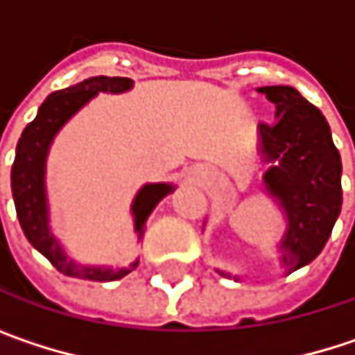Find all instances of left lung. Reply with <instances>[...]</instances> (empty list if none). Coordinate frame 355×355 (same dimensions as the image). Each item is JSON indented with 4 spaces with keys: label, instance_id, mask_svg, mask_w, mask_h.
Instances as JSON below:
<instances>
[{
    "label": "left lung",
    "instance_id": "obj_1",
    "mask_svg": "<svg viewBox=\"0 0 355 355\" xmlns=\"http://www.w3.org/2000/svg\"><path fill=\"white\" fill-rule=\"evenodd\" d=\"M275 105V123L259 125L265 191L282 207L288 228L279 263L288 273L309 265L327 245L341 211V156L319 108L292 86L257 88ZM220 275L230 277L220 271ZM239 282V277H234Z\"/></svg>",
    "mask_w": 355,
    "mask_h": 355
}]
</instances>
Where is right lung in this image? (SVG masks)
Wrapping results in <instances>:
<instances>
[{
    "instance_id": "right-lung-1",
    "label": "right lung",
    "mask_w": 355,
    "mask_h": 355,
    "mask_svg": "<svg viewBox=\"0 0 355 355\" xmlns=\"http://www.w3.org/2000/svg\"><path fill=\"white\" fill-rule=\"evenodd\" d=\"M131 86L133 82L129 78L96 76L76 86H69L65 90L53 92L40 105L35 121L26 125L22 137L18 139L16 160L12 166V195L16 203V214L28 243L38 252H42L53 263V267L63 275L92 279V282H114L131 273L139 263V259H135L129 267L110 269V267H94V265L88 267L76 263L73 259H67L65 250L59 245V241L55 239L49 226V201H46V187H44L46 154L59 129L98 92L121 94L127 92ZM173 191L175 184L168 182H150L137 191L131 203L137 241H141L146 232V222L154 211V207Z\"/></svg>"
}]
</instances>
